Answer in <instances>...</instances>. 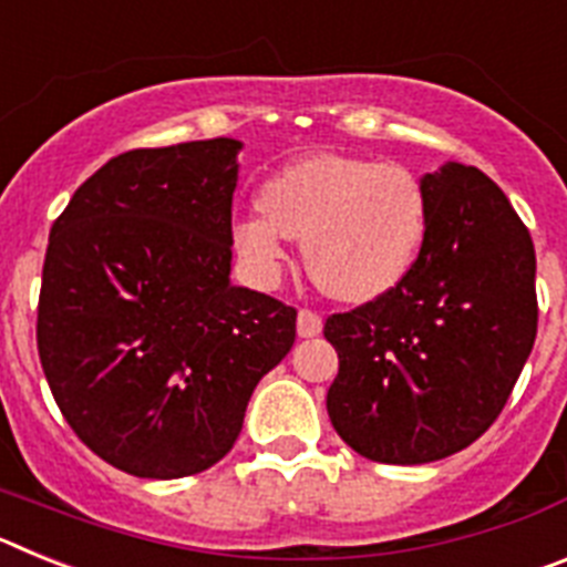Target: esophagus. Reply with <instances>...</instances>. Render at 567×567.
<instances>
[{"label":"esophagus","instance_id":"1","mask_svg":"<svg viewBox=\"0 0 567 567\" xmlns=\"http://www.w3.org/2000/svg\"><path fill=\"white\" fill-rule=\"evenodd\" d=\"M323 332V318L318 312L300 309L298 312V338H318Z\"/></svg>","mask_w":567,"mask_h":567}]
</instances>
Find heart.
I'll use <instances>...</instances> for the list:
<instances>
[{
  "mask_svg": "<svg viewBox=\"0 0 567 567\" xmlns=\"http://www.w3.org/2000/svg\"><path fill=\"white\" fill-rule=\"evenodd\" d=\"M425 229L429 202L412 169L315 153L267 178L258 209L235 218L233 247L249 278L269 287L284 269V240H300L303 267L323 292L365 303L409 275Z\"/></svg>",
  "mask_w": 567,
  "mask_h": 567,
  "instance_id": "b5f03b06",
  "label": "heart"
}]
</instances>
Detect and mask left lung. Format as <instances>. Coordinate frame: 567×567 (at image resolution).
<instances>
[{
	"mask_svg": "<svg viewBox=\"0 0 567 567\" xmlns=\"http://www.w3.org/2000/svg\"><path fill=\"white\" fill-rule=\"evenodd\" d=\"M429 229L398 287L323 327L340 358L327 412L374 463L463 452L503 412L537 338V255L503 189L445 162L420 178Z\"/></svg>",
	"mask_w": 567,
	"mask_h": 567,
	"instance_id": "left-lung-1",
	"label": "left lung"
}]
</instances>
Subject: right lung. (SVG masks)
Masks as SVG:
<instances>
[{
	"label": "right lung",
	"instance_id": "1",
	"mask_svg": "<svg viewBox=\"0 0 567 567\" xmlns=\"http://www.w3.org/2000/svg\"><path fill=\"white\" fill-rule=\"evenodd\" d=\"M235 138L115 155L50 229L37 343L90 452L175 480L238 440L255 385L287 358L295 312L235 287Z\"/></svg>",
	"mask_w": 567,
	"mask_h": 567
}]
</instances>
